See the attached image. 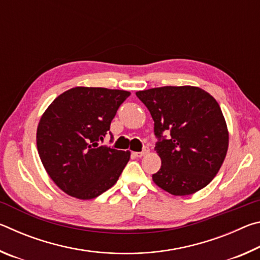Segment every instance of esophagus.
<instances>
[{
  "label": "esophagus",
  "instance_id": "34e87169",
  "mask_svg": "<svg viewBox=\"0 0 260 260\" xmlns=\"http://www.w3.org/2000/svg\"><path fill=\"white\" fill-rule=\"evenodd\" d=\"M148 152H149V149H144V150L141 151V152H133V155H134L135 157H142V156H144V155H147Z\"/></svg>",
  "mask_w": 260,
  "mask_h": 260
}]
</instances>
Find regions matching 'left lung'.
Here are the masks:
<instances>
[{
	"mask_svg": "<svg viewBox=\"0 0 260 260\" xmlns=\"http://www.w3.org/2000/svg\"><path fill=\"white\" fill-rule=\"evenodd\" d=\"M153 121L161 166L152 180L174 196L195 193L212 181L228 150L230 134L217 101L200 87L165 86L136 91ZM170 133L169 140L162 133Z\"/></svg>",
	"mask_w": 260,
	"mask_h": 260,
	"instance_id": "1",
	"label": "left lung"
}]
</instances>
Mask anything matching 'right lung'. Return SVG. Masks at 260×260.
<instances>
[{
    "label": "right lung",
    "instance_id": "add662e5",
    "mask_svg": "<svg viewBox=\"0 0 260 260\" xmlns=\"http://www.w3.org/2000/svg\"><path fill=\"white\" fill-rule=\"evenodd\" d=\"M129 91L74 87L52 101L40 118L37 147L43 167L60 190L93 200L118 181L131 151L102 146Z\"/></svg>",
    "mask_w": 260,
    "mask_h": 260
}]
</instances>
